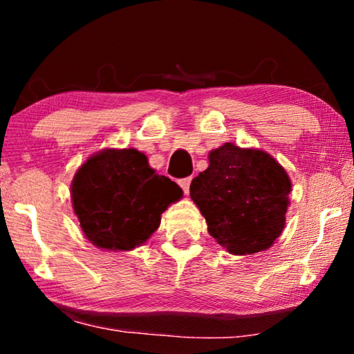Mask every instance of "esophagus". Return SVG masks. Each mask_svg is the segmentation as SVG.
Wrapping results in <instances>:
<instances>
[{
    "mask_svg": "<svg viewBox=\"0 0 354 354\" xmlns=\"http://www.w3.org/2000/svg\"><path fill=\"white\" fill-rule=\"evenodd\" d=\"M190 183H192V178H184V179H179V185H181V189L184 190V194H185V195L189 194Z\"/></svg>",
    "mask_w": 354,
    "mask_h": 354,
    "instance_id": "34e87169",
    "label": "esophagus"
}]
</instances>
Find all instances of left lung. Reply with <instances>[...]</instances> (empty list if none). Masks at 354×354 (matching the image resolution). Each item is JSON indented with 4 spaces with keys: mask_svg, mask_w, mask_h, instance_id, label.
Returning a JSON list of instances; mask_svg holds the SVG:
<instances>
[{
    "mask_svg": "<svg viewBox=\"0 0 354 354\" xmlns=\"http://www.w3.org/2000/svg\"><path fill=\"white\" fill-rule=\"evenodd\" d=\"M292 183L270 154L225 143L209 153V167L192 179L190 198L207 231L227 253L270 248L286 225Z\"/></svg>",
    "mask_w": 354,
    "mask_h": 354,
    "instance_id": "left-lung-1",
    "label": "left lung"
}]
</instances>
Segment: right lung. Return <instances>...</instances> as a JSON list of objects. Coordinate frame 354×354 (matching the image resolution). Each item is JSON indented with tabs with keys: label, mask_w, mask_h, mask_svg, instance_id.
<instances>
[{
	"label": "right lung",
	"mask_w": 354,
	"mask_h": 354,
	"mask_svg": "<svg viewBox=\"0 0 354 354\" xmlns=\"http://www.w3.org/2000/svg\"><path fill=\"white\" fill-rule=\"evenodd\" d=\"M181 196V187L156 175L136 148H106L91 156L71 181V203L84 236L109 251L145 243L159 227L160 214Z\"/></svg>",
	"instance_id": "1"
}]
</instances>
